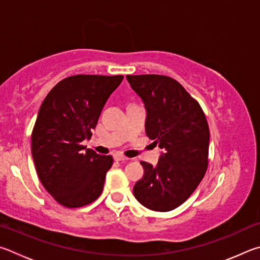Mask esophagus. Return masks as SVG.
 I'll list each match as a JSON object with an SVG mask.
<instances>
[{
	"label": "esophagus",
	"mask_w": 260,
	"mask_h": 260,
	"mask_svg": "<svg viewBox=\"0 0 260 260\" xmlns=\"http://www.w3.org/2000/svg\"><path fill=\"white\" fill-rule=\"evenodd\" d=\"M114 160L115 161H126V160H129V158L125 157L124 155H122L121 153H115L114 154Z\"/></svg>",
	"instance_id": "esophagus-1"
}]
</instances>
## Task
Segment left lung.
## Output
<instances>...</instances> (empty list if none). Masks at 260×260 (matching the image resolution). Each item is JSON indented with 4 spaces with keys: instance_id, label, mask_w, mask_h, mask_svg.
Listing matches in <instances>:
<instances>
[{
    "instance_id": "1",
    "label": "left lung",
    "mask_w": 260,
    "mask_h": 260,
    "mask_svg": "<svg viewBox=\"0 0 260 260\" xmlns=\"http://www.w3.org/2000/svg\"><path fill=\"white\" fill-rule=\"evenodd\" d=\"M147 112L146 135L163 149L156 167L142 161L144 177L134 195L154 211L183 204L201 183L208 168L209 125L200 104L169 76L126 75Z\"/></svg>"
}]
</instances>
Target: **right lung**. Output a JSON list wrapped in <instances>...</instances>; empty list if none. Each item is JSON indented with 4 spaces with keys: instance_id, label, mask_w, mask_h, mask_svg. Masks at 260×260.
I'll list each match as a JSON object with an SVG mask.
<instances>
[{
    "instance_id": "right-lung-1",
    "label": "right lung",
    "mask_w": 260,
    "mask_h": 260,
    "mask_svg": "<svg viewBox=\"0 0 260 260\" xmlns=\"http://www.w3.org/2000/svg\"><path fill=\"white\" fill-rule=\"evenodd\" d=\"M122 80L123 75H73L54 85L41 105L31 155L43 187L63 207H84L103 192L113 157L86 149L82 142L91 138Z\"/></svg>"
}]
</instances>
